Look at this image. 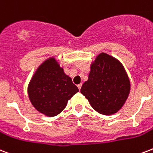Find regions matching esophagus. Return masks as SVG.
Listing matches in <instances>:
<instances>
[{"instance_id":"1","label":"esophagus","mask_w":153,"mask_h":153,"mask_svg":"<svg viewBox=\"0 0 153 153\" xmlns=\"http://www.w3.org/2000/svg\"><path fill=\"white\" fill-rule=\"evenodd\" d=\"M77 87H78V88H79V90L81 89V87H82V83H79V84L77 85Z\"/></svg>"}]
</instances>
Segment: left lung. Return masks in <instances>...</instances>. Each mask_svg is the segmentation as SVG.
Masks as SVG:
<instances>
[{"label":"left lung","mask_w":153,"mask_h":153,"mask_svg":"<svg viewBox=\"0 0 153 153\" xmlns=\"http://www.w3.org/2000/svg\"><path fill=\"white\" fill-rule=\"evenodd\" d=\"M88 79L80 91L94 110L104 115L117 113L128 98L131 82L121 62L100 53L91 63Z\"/></svg>","instance_id":"8db88e82"}]
</instances>
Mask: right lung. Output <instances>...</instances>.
I'll list each match as a JSON object with an SVG mask.
<instances>
[{
  "instance_id": "add662e5",
  "label": "right lung",
  "mask_w": 153,
  "mask_h": 153,
  "mask_svg": "<svg viewBox=\"0 0 153 153\" xmlns=\"http://www.w3.org/2000/svg\"><path fill=\"white\" fill-rule=\"evenodd\" d=\"M27 91L33 108L45 116L53 117L64 110L79 89L56 58L51 57L37 68Z\"/></svg>"
}]
</instances>
